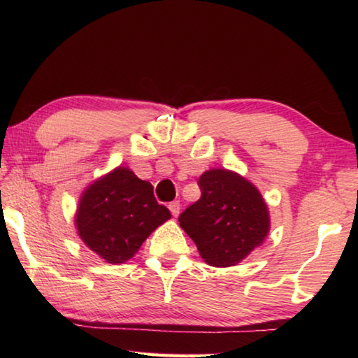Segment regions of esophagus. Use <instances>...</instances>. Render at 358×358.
Returning <instances> with one entry per match:
<instances>
[{
  "instance_id": "34e87169",
  "label": "esophagus",
  "mask_w": 358,
  "mask_h": 358,
  "mask_svg": "<svg viewBox=\"0 0 358 358\" xmlns=\"http://www.w3.org/2000/svg\"><path fill=\"white\" fill-rule=\"evenodd\" d=\"M169 209H171L173 217H178V214H180V203H178V201L169 203Z\"/></svg>"
}]
</instances>
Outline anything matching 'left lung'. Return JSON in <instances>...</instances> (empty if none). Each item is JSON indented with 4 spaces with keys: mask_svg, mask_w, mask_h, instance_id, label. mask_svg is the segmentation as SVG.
Wrapping results in <instances>:
<instances>
[{
    "mask_svg": "<svg viewBox=\"0 0 358 358\" xmlns=\"http://www.w3.org/2000/svg\"><path fill=\"white\" fill-rule=\"evenodd\" d=\"M199 186L200 200L178 217L181 229L208 264L235 266L268 237V204L250 181L227 169L206 171Z\"/></svg>",
    "mask_w": 358,
    "mask_h": 358,
    "instance_id": "8db88e82",
    "label": "left lung"
}]
</instances>
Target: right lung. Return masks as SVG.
I'll return each mask as SVG.
<instances>
[{"instance_id":"obj_1","label":"right lung","mask_w":358,"mask_h":358,"mask_svg":"<svg viewBox=\"0 0 358 358\" xmlns=\"http://www.w3.org/2000/svg\"><path fill=\"white\" fill-rule=\"evenodd\" d=\"M171 218L154 187L118 166L83 192L75 226L83 243L110 264L132 258L149 235Z\"/></svg>"}]
</instances>
